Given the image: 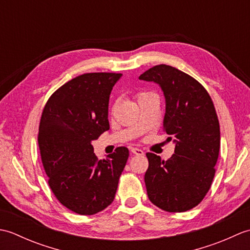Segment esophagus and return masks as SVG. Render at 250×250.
Instances as JSON below:
<instances>
[{"label": "esophagus", "instance_id": "34e87169", "mask_svg": "<svg viewBox=\"0 0 250 250\" xmlns=\"http://www.w3.org/2000/svg\"><path fill=\"white\" fill-rule=\"evenodd\" d=\"M131 152L133 153V155H136V156L144 155V151H143L142 149H139V148H131Z\"/></svg>", "mask_w": 250, "mask_h": 250}]
</instances>
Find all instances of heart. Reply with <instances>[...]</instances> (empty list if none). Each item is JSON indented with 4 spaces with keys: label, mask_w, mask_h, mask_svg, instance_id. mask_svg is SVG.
I'll use <instances>...</instances> for the list:
<instances>
[{
    "label": "heart",
    "mask_w": 250,
    "mask_h": 250,
    "mask_svg": "<svg viewBox=\"0 0 250 250\" xmlns=\"http://www.w3.org/2000/svg\"><path fill=\"white\" fill-rule=\"evenodd\" d=\"M151 95H155V94H152V93H148V92L141 93V94L139 95V100H141V99H145V98H148V97H151Z\"/></svg>",
    "instance_id": "heart-1"
}]
</instances>
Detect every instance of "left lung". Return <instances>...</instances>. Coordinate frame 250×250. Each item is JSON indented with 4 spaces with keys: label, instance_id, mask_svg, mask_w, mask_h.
<instances>
[{
    "label": "left lung",
    "instance_id": "8db88e82",
    "mask_svg": "<svg viewBox=\"0 0 250 250\" xmlns=\"http://www.w3.org/2000/svg\"><path fill=\"white\" fill-rule=\"evenodd\" d=\"M139 78L158 83L163 91V130L175 144L174 155L167 161L146 153L148 198L169 213L189 210L204 199L215 176L220 128L214 103L198 81L173 66L156 65Z\"/></svg>",
    "mask_w": 250,
    "mask_h": 250
}]
</instances>
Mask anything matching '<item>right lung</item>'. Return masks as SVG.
<instances>
[{
    "mask_svg": "<svg viewBox=\"0 0 250 250\" xmlns=\"http://www.w3.org/2000/svg\"><path fill=\"white\" fill-rule=\"evenodd\" d=\"M121 74L88 73L73 78L51 95L39 129L42 162L49 187L66 208L94 215L115 199L129 158L118 147L98 160L91 142L109 130V95Z\"/></svg>",
    "mask_w": 250,
    "mask_h": 250,
    "instance_id": "obj_1",
    "label": "right lung"
}]
</instances>
